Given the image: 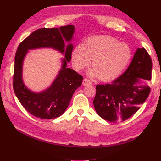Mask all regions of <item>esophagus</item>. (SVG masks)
<instances>
[{
	"instance_id": "obj_1",
	"label": "esophagus",
	"mask_w": 161,
	"mask_h": 161,
	"mask_svg": "<svg viewBox=\"0 0 161 161\" xmlns=\"http://www.w3.org/2000/svg\"><path fill=\"white\" fill-rule=\"evenodd\" d=\"M92 82L89 80H88V79L86 78H84L83 80V81H82V84L84 85V86H87V85H90L91 84Z\"/></svg>"
}]
</instances>
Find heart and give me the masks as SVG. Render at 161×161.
Listing matches in <instances>:
<instances>
[{"mask_svg":"<svg viewBox=\"0 0 161 161\" xmlns=\"http://www.w3.org/2000/svg\"><path fill=\"white\" fill-rule=\"evenodd\" d=\"M131 50L127 44L110 36H97L88 39L82 46H78L72 53L75 70H81L91 60L88 75L101 81L114 80L127 66Z\"/></svg>","mask_w":161,"mask_h":161,"instance_id":"obj_1","label":"heart"}]
</instances>
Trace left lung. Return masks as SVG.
I'll return each instance as SVG.
<instances>
[{
    "mask_svg": "<svg viewBox=\"0 0 161 161\" xmlns=\"http://www.w3.org/2000/svg\"><path fill=\"white\" fill-rule=\"evenodd\" d=\"M152 61L144 47L138 48L127 69L111 84H98L93 105L108 122H122L135 114L148 97L150 88L138 86L140 80L152 79Z\"/></svg>",
    "mask_w": 161,
    "mask_h": 161,
    "instance_id": "8db88e82",
    "label": "left lung"
}]
</instances>
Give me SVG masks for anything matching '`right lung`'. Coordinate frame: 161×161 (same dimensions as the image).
Returning <instances> with one entry per match:
<instances>
[{
    "mask_svg": "<svg viewBox=\"0 0 161 161\" xmlns=\"http://www.w3.org/2000/svg\"><path fill=\"white\" fill-rule=\"evenodd\" d=\"M75 27L72 25L58 28H40L34 31L19 44L14 58L13 75L14 91L20 103L29 114L42 119L59 117L66 111L75 90L82 83L83 77L71 68H66L71 59L73 46L68 44L63 65L58 76L48 89L42 93L30 91L22 81V64L28 50L38 47H53L64 53V38L69 42Z\"/></svg>",
    "mask_w": 161,
    "mask_h": 161,
    "instance_id": "obj_1",
    "label": "right lung"
}]
</instances>
